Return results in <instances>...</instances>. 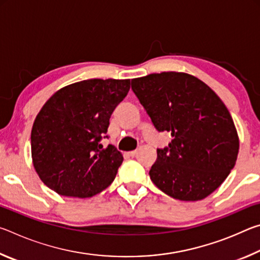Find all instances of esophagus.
I'll return each instance as SVG.
<instances>
[{"label": "esophagus", "mask_w": 260, "mask_h": 260, "mask_svg": "<svg viewBox=\"0 0 260 260\" xmlns=\"http://www.w3.org/2000/svg\"><path fill=\"white\" fill-rule=\"evenodd\" d=\"M136 153H138V150H133V151H129L128 155H129L131 157H134V156H136Z\"/></svg>", "instance_id": "esophagus-1"}]
</instances>
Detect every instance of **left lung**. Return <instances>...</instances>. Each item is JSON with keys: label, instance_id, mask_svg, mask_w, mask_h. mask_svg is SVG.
I'll return each mask as SVG.
<instances>
[{"label": "left lung", "instance_id": "left-lung-1", "mask_svg": "<svg viewBox=\"0 0 260 260\" xmlns=\"http://www.w3.org/2000/svg\"><path fill=\"white\" fill-rule=\"evenodd\" d=\"M132 90L169 147L157 149L151 181L180 201H200L228 177L239 153V136L226 105L200 79L161 72L132 80Z\"/></svg>", "mask_w": 260, "mask_h": 260}]
</instances>
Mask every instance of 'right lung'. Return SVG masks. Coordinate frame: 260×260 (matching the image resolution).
<instances>
[{
	"mask_svg": "<svg viewBox=\"0 0 260 260\" xmlns=\"http://www.w3.org/2000/svg\"><path fill=\"white\" fill-rule=\"evenodd\" d=\"M129 87V79H90L47 101L34 120L30 147L34 169L48 188L86 199L111 184L124 158L112 144L104 149L100 142Z\"/></svg>",
	"mask_w": 260,
	"mask_h": 260,
	"instance_id": "right-lung-1",
	"label": "right lung"
}]
</instances>
